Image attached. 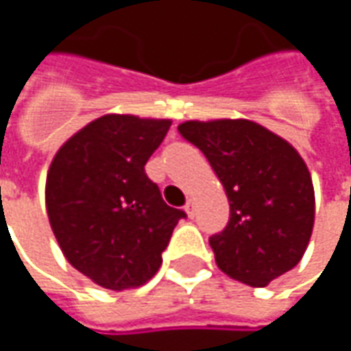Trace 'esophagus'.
<instances>
[{
  "label": "esophagus",
  "mask_w": 351,
  "mask_h": 351,
  "mask_svg": "<svg viewBox=\"0 0 351 351\" xmlns=\"http://www.w3.org/2000/svg\"><path fill=\"white\" fill-rule=\"evenodd\" d=\"M185 213H187L189 217H193V215H195V199H189V201H187V205H185Z\"/></svg>",
  "instance_id": "34e87169"
}]
</instances>
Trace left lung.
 Segmentation results:
<instances>
[{
	"label": "left lung",
	"instance_id": "obj_1",
	"mask_svg": "<svg viewBox=\"0 0 351 351\" xmlns=\"http://www.w3.org/2000/svg\"><path fill=\"white\" fill-rule=\"evenodd\" d=\"M223 183L230 219L210 236L219 269L252 287H265L301 262L315 226V187L289 142L248 119L185 121Z\"/></svg>",
	"mask_w": 351,
	"mask_h": 351
}]
</instances>
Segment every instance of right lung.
<instances>
[{"label": "right lung", "instance_id": "add662e5", "mask_svg": "<svg viewBox=\"0 0 351 351\" xmlns=\"http://www.w3.org/2000/svg\"><path fill=\"white\" fill-rule=\"evenodd\" d=\"M169 127V119L103 115L64 142L48 168L47 213L62 254L105 289L150 281L185 217L144 171Z\"/></svg>", "mask_w": 351, "mask_h": 351}]
</instances>
